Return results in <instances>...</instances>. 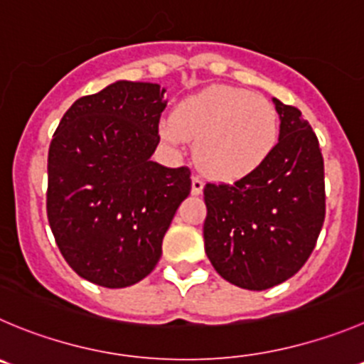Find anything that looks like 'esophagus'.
Listing matches in <instances>:
<instances>
[{
  "instance_id": "obj_1",
  "label": "esophagus",
  "mask_w": 364,
  "mask_h": 364,
  "mask_svg": "<svg viewBox=\"0 0 364 364\" xmlns=\"http://www.w3.org/2000/svg\"><path fill=\"white\" fill-rule=\"evenodd\" d=\"M202 191H203V180L195 175L191 178V193L193 195H202Z\"/></svg>"
}]
</instances>
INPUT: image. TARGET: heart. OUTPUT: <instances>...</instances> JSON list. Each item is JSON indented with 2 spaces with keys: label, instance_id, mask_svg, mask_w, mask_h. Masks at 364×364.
<instances>
[{
  "label": "heart",
  "instance_id": "b5f03b06",
  "mask_svg": "<svg viewBox=\"0 0 364 364\" xmlns=\"http://www.w3.org/2000/svg\"><path fill=\"white\" fill-rule=\"evenodd\" d=\"M279 128V114L266 98L214 85L182 100L161 123V136L176 146L195 139L196 164L214 178L234 180L269 157Z\"/></svg>",
  "mask_w": 364,
  "mask_h": 364
}]
</instances>
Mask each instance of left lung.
<instances>
[{
  "instance_id": "1",
  "label": "left lung",
  "mask_w": 364,
  "mask_h": 364,
  "mask_svg": "<svg viewBox=\"0 0 364 364\" xmlns=\"http://www.w3.org/2000/svg\"><path fill=\"white\" fill-rule=\"evenodd\" d=\"M279 143L255 171L234 184H207L205 254L234 286L262 291L309 259L325 220L323 157L296 107L273 98Z\"/></svg>"
}]
</instances>
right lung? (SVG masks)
<instances>
[{
  "label": "right lung",
  "instance_id": "obj_1",
  "mask_svg": "<svg viewBox=\"0 0 364 364\" xmlns=\"http://www.w3.org/2000/svg\"><path fill=\"white\" fill-rule=\"evenodd\" d=\"M166 89L119 80L76 100L48 154L46 210L68 264L103 288L143 280L162 254L189 168L151 161Z\"/></svg>",
  "mask_w": 364,
  "mask_h": 364
}]
</instances>
